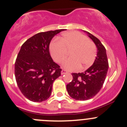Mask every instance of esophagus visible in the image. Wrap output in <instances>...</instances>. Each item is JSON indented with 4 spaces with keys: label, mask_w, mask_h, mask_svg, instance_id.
<instances>
[{
    "label": "esophagus",
    "mask_w": 127,
    "mask_h": 127,
    "mask_svg": "<svg viewBox=\"0 0 127 127\" xmlns=\"http://www.w3.org/2000/svg\"><path fill=\"white\" fill-rule=\"evenodd\" d=\"M67 71H66V70L63 69L62 71H61V74H62V75L65 74H67Z\"/></svg>",
    "instance_id": "34e87169"
}]
</instances>
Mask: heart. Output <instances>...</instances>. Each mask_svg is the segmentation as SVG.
<instances>
[{
    "label": "heart",
    "instance_id": "b5f03b06",
    "mask_svg": "<svg viewBox=\"0 0 127 127\" xmlns=\"http://www.w3.org/2000/svg\"><path fill=\"white\" fill-rule=\"evenodd\" d=\"M69 59L63 63V66L67 70L86 69L92 64L96 56V46L84 35L78 32H69L63 35L60 40H55L50 46L51 56L56 62L60 63L67 57Z\"/></svg>",
    "mask_w": 127,
    "mask_h": 127
}]
</instances>
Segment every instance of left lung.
Here are the masks:
<instances>
[{
	"instance_id": "left-lung-1",
	"label": "left lung",
	"mask_w": 127,
	"mask_h": 127,
	"mask_svg": "<svg viewBox=\"0 0 127 127\" xmlns=\"http://www.w3.org/2000/svg\"><path fill=\"white\" fill-rule=\"evenodd\" d=\"M87 33L96 45L97 53L93 64L85 72L72 73V80L66 85L70 97L77 100L91 99L100 91L109 69L105 47L97 38Z\"/></svg>"
}]
</instances>
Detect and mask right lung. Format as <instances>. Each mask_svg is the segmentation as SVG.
Masks as SVG:
<instances>
[{
    "mask_svg": "<svg viewBox=\"0 0 127 127\" xmlns=\"http://www.w3.org/2000/svg\"><path fill=\"white\" fill-rule=\"evenodd\" d=\"M64 30L40 32L22 45L15 63V76L21 92L28 100L41 102L50 97L53 83L61 69L49 51L53 38Z\"/></svg>",
    "mask_w": 127,
    "mask_h": 127,
    "instance_id": "1",
    "label": "right lung"
}]
</instances>
